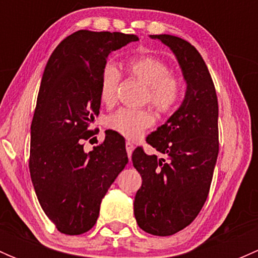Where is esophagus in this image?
<instances>
[{
  "mask_svg": "<svg viewBox=\"0 0 258 258\" xmlns=\"http://www.w3.org/2000/svg\"><path fill=\"white\" fill-rule=\"evenodd\" d=\"M134 150H135V146L132 145L131 142H126V151H127V155H128V158H131Z\"/></svg>",
  "mask_w": 258,
  "mask_h": 258,
  "instance_id": "34e87169",
  "label": "esophagus"
}]
</instances>
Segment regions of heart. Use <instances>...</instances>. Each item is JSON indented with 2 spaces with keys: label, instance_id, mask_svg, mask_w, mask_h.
Listing matches in <instances>:
<instances>
[{
  "label": "heart",
  "instance_id": "obj_1",
  "mask_svg": "<svg viewBox=\"0 0 258 258\" xmlns=\"http://www.w3.org/2000/svg\"><path fill=\"white\" fill-rule=\"evenodd\" d=\"M126 71L134 79L147 86L145 101L162 114L172 113L183 97V82L176 75L171 74L167 62L157 56L135 57L126 63ZM121 74L112 63L105 64L98 79V96L103 105L112 106L117 100ZM156 122V116L151 108H119L107 117L108 128L127 139H139Z\"/></svg>",
  "mask_w": 258,
  "mask_h": 258
}]
</instances>
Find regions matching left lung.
<instances>
[{"mask_svg":"<svg viewBox=\"0 0 258 258\" xmlns=\"http://www.w3.org/2000/svg\"><path fill=\"white\" fill-rule=\"evenodd\" d=\"M173 51L187 82L181 107L146 142L162 155L132 153L142 186L135 197L140 228L155 236L183 230L200 213L209 196L218 156V102L204 58L194 46L170 35H153Z\"/></svg>","mask_w":258,"mask_h":258,"instance_id":"left-lung-1","label":"left lung"}]
</instances>
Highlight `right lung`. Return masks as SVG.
<instances>
[{"label":"right lung","instance_id":"1","mask_svg":"<svg viewBox=\"0 0 258 258\" xmlns=\"http://www.w3.org/2000/svg\"><path fill=\"white\" fill-rule=\"evenodd\" d=\"M136 35L80 30L54 48L46 64L31 124L30 166L36 196L64 235L95 226L100 205L128 162L124 139L106 131L105 141L85 152L100 113L98 79L108 54ZM91 141V140H90Z\"/></svg>","mask_w":258,"mask_h":258}]
</instances>
